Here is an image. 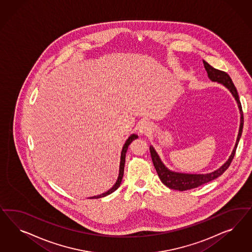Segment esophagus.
<instances>
[{
	"mask_svg": "<svg viewBox=\"0 0 252 252\" xmlns=\"http://www.w3.org/2000/svg\"><path fill=\"white\" fill-rule=\"evenodd\" d=\"M151 130H152V125L150 122L143 121V122L140 123L138 126V131L141 134H148Z\"/></svg>",
	"mask_w": 252,
	"mask_h": 252,
	"instance_id": "esophagus-1",
	"label": "esophagus"
}]
</instances>
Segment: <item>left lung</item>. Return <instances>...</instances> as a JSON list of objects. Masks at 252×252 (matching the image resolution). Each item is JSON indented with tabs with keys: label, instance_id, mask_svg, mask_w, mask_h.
I'll use <instances>...</instances> for the list:
<instances>
[{
	"label": "left lung",
	"instance_id": "8db88e82",
	"mask_svg": "<svg viewBox=\"0 0 252 252\" xmlns=\"http://www.w3.org/2000/svg\"><path fill=\"white\" fill-rule=\"evenodd\" d=\"M204 63V67L206 69L208 76L211 78V80L213 81H217L219 83H221L223 86H225L231 93L233 94V96L235 97V99L238 103L239 107V111H240V127H239V133L237 136V142L236 146L233 150V153L231 154V156L229 157L228 160L218 170L214 171L213 173L206 174V175H190V174H179V173H175L172 172L170 170H168L167 168L164 166V164L161 162L159 156L157 153L155 152V150L153 149V146L150 147V151H151V155H152V159H153V165L156 169V172L158 174V176L160 177V181L164 184L167 188L171 189H176V190L184 191L189 190L191 189H196L199 186L203 185V184L208 183L212 180H214L215 178H217L218 176H221L224 171L230 166L232 160L235 157L236 151H237V147L239 142V139L242 135V129H243V125H244V116H243V112H242V106H241V102L239 100L238 97V93H237V88L235 87V85L233 83L231 77L229 76L228 74L226 72H223L221 70L214 68L212 65H210L207 62L203 61Z\"/></svg>",
	"mask_w": 252,
	"mask_h": 252
}]
</instances>
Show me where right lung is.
Masks as SVG:
<instances>
[{"mask_svg":"<svg viewBox=\"0 0 252 252\" xmlns=\"http://www.w3.org/2000/svg\"><path fill=\"white\" fill-rule=\"evenodd\" d=\"M136 138H137V135H135V134L131 135V136L127 138V140L126 141L125 145L123 147L122 153H121V160H120V168H119V176H118V179H117L116 183L115 184V186H114L110 190L107 191L105 193H103V194H101V195H99V196H94V197H92V198H102V197H105L107 195H110L111 193L115 192V191L120 187V184L122 182L123 176H124V168H125V160H126V151H127V149H128V146L130 145V143H131L133 140H135Z\"/></svg>","mask_w":252,"mask_h":252,"instance_id":"1","label":"right lung"}]
</instances>
